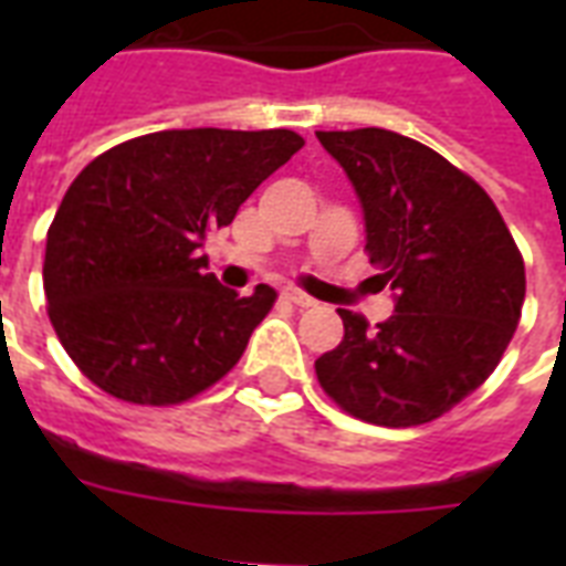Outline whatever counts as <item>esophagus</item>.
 Listing matches in <instances>:
<instances>
[{"instance_id":"esophagus-1","label":"esophagus","mask_w":566,"mask_h":566,"mask_svg":"<svg viewBox=\"0 0 566 566\" xmlns=\"http://www.w3.org/2000/svg\"><path fill=\"white\" fill-rule=\"evenodd\" d=\"M284 300L293 302L296 308H314V305H317V300L308 296V293H302L300 287H284Z\"/></svg>"}]
</instances>
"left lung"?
Returning <instances> with one entry per match:
<instances>
[{
  "instance_id": "1",
  "label": "left lung",
  "mask_w": 566,
  "mask_h": 566,
  "mask_svg": "<svg viewBox=\"0 0 566 566\" xmlns=\"http://www.w3.org/2000/svg\"><path fill=\"white\" fill-rule=\"evenodd\" d=\"M364 208L367 252L394 291L370 328L353 311L319 355V385L358 420H438L500 364L526 300V266L496 205L467 172L387 128L317 132Z\"/></svg>"
}]
</instances>
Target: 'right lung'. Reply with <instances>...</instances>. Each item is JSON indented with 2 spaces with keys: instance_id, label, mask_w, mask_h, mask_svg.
Listing matches in <instances>:
<instances>
[{
  "instance_id": "right-lung-1",
  "label": "right lung",
  "mask_w": 566,
  "mask_h": 566,
  "mask_svg": "<svg viewBox=\"0 0 566 566\" xmlns=\"http://www.w3.org/2000/svg\"><path fill=\"white\" fill-rule=\"evenodd\" d=\"M287 128H170L84 167L46 234L49 319L75 367L135 405H179L240 361L275 291L217 282L205 240L300 153Z\"/></svg>"
}]
</instances>
